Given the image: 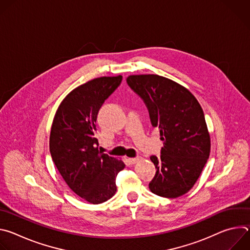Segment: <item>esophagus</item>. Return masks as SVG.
Returning <instances> with one entry per match:
<instances>
[{
    "mask_svg": "<svg viewBox=\"0 0 250 250\" xmlns=\"http://www.w3.org/2000/svg\"><path fill=\"white\" fill-rule=\"evenodd\" d=\"M138 160H139L138 157H135V158H128V162H129L130 164H135Z\"/></svg>",
    "mask_w": 250,
    "mask_h": 250,
    "instance_id": "1",
    "label": "esophagus"
}]
</instances>
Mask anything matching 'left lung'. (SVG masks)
<instances>
[{
    "instance_id": "obj_1",
    "label": "left lung",
    "mask_w": 250,
    "mask_h": 250,
    "mask_svg": "<svg viewBox=\"0 0 250 250\" xmlns=\"http://www.w3.org/2000/svg\"><path fill=\"white\" fill-rule=\"evenodd\" d=\"M126 83L144 100L164 145L159 157L150 156L156 168L150 191L164 198L186 194L209 156L210 138L202 106L188 89L159 75H130Z\"/></svg>"
}]
</instances>
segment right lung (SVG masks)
<instances>
[{
	"label": "right lung",
	"mask_w": 250,
	"mask_h": 250,
	"mask_svg": "<svg viewBox=\"0 0 250 250\" xmlns=\"http://www.w3.org/2000/svg\"><path fill=\"white\" fill-rule=\"evenodd\" d=\"M123 76L100 77L71 91L53 119L49 149L52 160L69 188L91 204L111 199L116 178L125 165L98 148L96 121L104 100L120 86Z\"/></svg>",
	"instance_id": "add662e5"
}]
</instances>
